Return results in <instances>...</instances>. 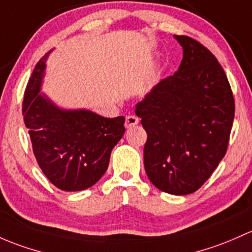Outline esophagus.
<instances>
[{
	"label": "esophagus",
	"mask_w": 252,
	"mask_h": 252,
	"mask_svg": "<svg viewBox=\"0 0 252 252\" xmlns=\"http://www.w3.org/2000/svg\"><path fill=\"white\" fill-rule=\"evenodd\" d=\"M139 123V118L136 117V116H133V115H129L126 116V128H133V126H136V124Z\"/></svg>",
	"instance_id": "34e87169"
}]
</instances>
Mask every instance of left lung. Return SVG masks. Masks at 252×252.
Here are the masks:
<instances>
[{"mask_svg":"<svg viewBox=\"0 0 252 252\" xmlns=\"http://www.w3.org/2000/svg\"><path fill=\"white\" fill-rule=\"evenodd\" d=\"M180 67L136 104L147 133L145 170L163 192L190 194L203 186L224 157L234 119V97L215 55L189 36Z\"/></svg>","mask_w":252,"mask_h":252,"instance_id":"obj_1","label":"left lung"}]
</instances>
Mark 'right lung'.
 I'll return each mask as SVG.
<instances>
[{"instance_id":"right-lung-1","label":"right lung","mask_w":252,"mask_h":252,"mask_svg":"<svg viewBox=\"0 0 252 252\" xmlns=\"http://www.w3.org/2000/svg\"><path fill=\"white\" fill-rule=\"evenodd\" d=\"M47 53L29 78L23 116L37 163L47 179L66 192L96 184L126 128L123 116L105 118L92 111H63L39 94Z\"/></svg>"}]
</instances>
